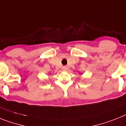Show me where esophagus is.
Masks as SVG:
<instances>
[{
	"mask_svg": "<svg viewBox=\"0 0 126 126\" xmlns=\"http://www.w3.org/2000/svg\"><path fill=\"white\" fill-rule=\"evenodd\" d=\"M62 70H64V71H66V70H68V68H67V66H63V67H62Z\"/></svg>",
	"mask_w": 126,
	"mask_h": 126,
	"instance_id": "34e87169",
	"label": "esophagus"
}]
</instances>
